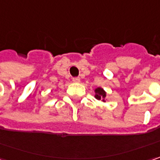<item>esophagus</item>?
<instances>
[{"label":"esophagus","mask_w":160,"mask_h":160,"mask_svg":"<svg viewBox=\"0 0 160 160\" xmlns=\"http://www.w3.org/2000/svg\"><path fill=\"white\" fill-rule=\"evenodd\" d=\"M73 82H75V83H79L80 81V79L79 77H75V78H73L72 79Z\"/></svg>","instance_id":"1"}]
</instances>
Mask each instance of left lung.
Wrapping results in <instances>:
<instances>
[{"label":"left lung","instance_id":"left-lung-1","mask_svg":"<svg viewBox=\"0 0 160 160\" xmlns=\"http://www.w3.org/2000/svg\"><path fill=\"white\" fill-rule=\"evenodd\" d=\"M95 98L98 100H102L103 102H106V97H107V93L106 91L102 88H97L95 89Z\"/></svg>","mask_w":160,"mask_h":160}]
</instances>
